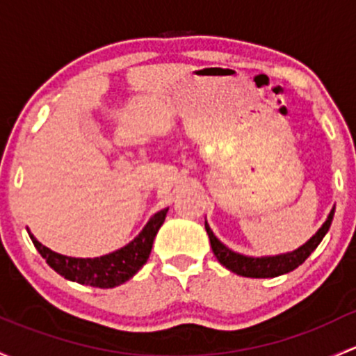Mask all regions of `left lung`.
Wrapping results in <instances>:
<instances>
[{
  "instance_id": "obj_1",
  "label": "left lung",
  "mask_w": 356,
  "mask_h": 356,
  "mask_svg": "<svg viewBox=\"0 0 356 356\" xmlns=\"http://www.w3.org/2000/svg\"><path fill=\"white\" fill-rule=\"evenodd\" d=\"M332 216H334V208L331 209L327 220L323 223V227L316 232V235H312V237H310L304 245L298 247V249L286 254H280V256L266 257H250L234 252V250L228 249L225 244H222V242L215 237V234H213L207 222H204V228H207L209 244H211L213 252H215L220 264H223L227 269H230L232 273L247 276V278H275V276L286 275V273L293 271V269H297L300 264H304V261L316 250V247L321 244L324 235L327 234L332 222Z\"/></svg>"
}]
</instances>
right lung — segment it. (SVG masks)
<instances>
[{
  "label": "right lung",
  "instance_id": "1",
  "mask_svg": "<svg viewBox=\"0 0 356 356\" xmlns=\"http://www.w3.org/2000/svg\"><path fill=\"white\" fill-rule=\"evenodd\" d=\"M167 211L168 208L155 213L143 230L140 232V235L134 237V241H131L128 245L121 247V249L114 250L111 254H106V256L93 257V259L92 257L83 259V257L63 256V254L54 252L49 247L40 244L30 232L29 235L40 256L46 259V263L56 273L65 276L66 280L76 282L80 285L114 288L133 278L140 271L141 266L147 263L156 232L165 222Z\"/></svg>",
  "mask_w": 356,
  "mask_h": 356
}]
</instances>
